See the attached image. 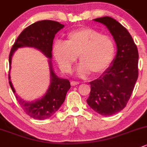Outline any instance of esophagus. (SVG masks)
<instances>
[{
  "label": "esophagus",
  "instance_id": "esophagus-1",
  "mask_svg": "<svg viewBox=\"0 0 147 147\" xmlns=\"http://www.w3.org/2000/svg\"><path fill=\"white\" fill-rule=\"evenodd\" d=\"M79 84V82H75V81H71V86H76Z\"/></svg>",
  "mask_w": 147,
  "mask_h": 147
}]
</instances>
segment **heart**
Returning a JSON list of instances; mask_svg holds the SVG:
<instances>
[{
  "instance_id": "b5f03b06",
  "label": "heart",
  "mask_w": 147,
  "mask_h": 147,
  "mask_svg": "<svg viewBox=\"0 0 147 147\" xmlns=\"http://www.w3.org/2000/svg\"><path fill=\"white\" fill-rule=\"evenodd\" d=\"M53 52L64 72H71L79 55L82 64L78 73L80 76H86L90 72L93 75H100L113 63L116 46L110 36L102 34L92 28L84 27L71 31L64 42H56Z\"/></svg>"
}]
</instances>
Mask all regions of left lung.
<instances>
[{"instance_id":"obj_1","label":"left lung","mask_w":147,"mask_h":147,"mask_svg":"<svg viewBox=\"0 0 147 147\" xmlns=\"http://www.w3.org/2000/svg\"><path fill=\"white\" fill-rule=\"evenodd\" d=\"M107 26L116 42V57L113 65L97 79L90 82L86 102L102 115H112L126 106L139 76V53L128 30L109 16L94 19Z\"/></svg>"}]
</instances>
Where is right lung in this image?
Listing matches in <instances>:
<instances>
[{"label": "right lung", "instance_id": "1", "mask_svg": "<svg viewBox=\"0 0 147 147\" xmlns=\"http://www.w3.org/2000/svg\"><path fill=\"white\" fill-rule=\"evenodd\" d=\"M64 25L52 20L39 21L29 25L22 31L15 41L9 54V67L11 68V58L15 50L22 47H32L38 49L48 58H52L53 42L55 34L63 28ZM50 67L51 83L47 93L40 100L32 102H25L17 94L16 98L24 111L31 118L44 120L51 117L60 108L65 99L66 93L71 88L68 79H60L55 74L52 68L51 60L49 61ZM9 84L13 93L15 90L11 82Z\"/></svg>", "mask_w": 147, "mask_h": 147}]
</instances>
